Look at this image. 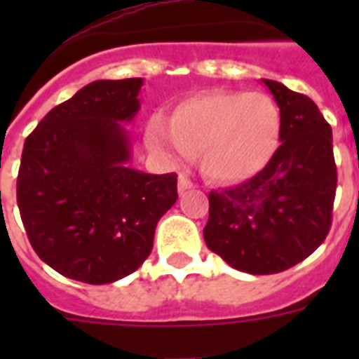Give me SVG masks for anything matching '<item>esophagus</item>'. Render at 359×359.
<instances>
[{"instance_id":"1","label":"esophagus","mask_w":359,"mask_h":359,"mask_svg":"<svg viewBox=\"0 0 359 359\" xmlns=\"http://www.w3.org/2000/svg\"><path fill=\"white\" fill-rule=\"evenodd\" d=\"M191 188H194V182H191L188 177H184V175H180V177H179V194H180V196H182L184 191L191 190Z\"/></svg>"}]
</instances>
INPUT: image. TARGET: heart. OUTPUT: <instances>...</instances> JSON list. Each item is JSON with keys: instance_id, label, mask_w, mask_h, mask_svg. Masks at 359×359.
Segmentation results:
<instances>
[{"instance_id": "heart-1", "label": "heart", "mask_w": 359, "mask_h": 359, "mask_svg": "<svg viewBox=\"0 0 359 359\" xmlns=\"http://www.w3.org/2000/svg\"><path fill=\"white\" fill-rule=\"evenodd\" d=\"M281 111L262 93L210 91L180 100L171 119L152 115L145 143L169 163L199 152L201 171L224 184L261 173L281 140Z\"/></svg>"}]
</instances>
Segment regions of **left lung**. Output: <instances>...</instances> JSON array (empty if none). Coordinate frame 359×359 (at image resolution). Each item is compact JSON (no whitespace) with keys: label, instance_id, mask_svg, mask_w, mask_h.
I'll use <instances>...</instances> for the list:
<instances>
[{"label":"left lung","instance_id":"8db88e82","mask_svg":"<svg viewBox=\"0 0 359 359\" xmlns=\"http://www.w3.org/2000/svg\"><path fill=\"white\" fill-rule=\"evenodd\" d=\"M281 111V145L244 184L210 191L203 236L208 250L240 272H283L323 244L337 186L332 128L317 104L262 80Z\"/></svg>","mask_w":359,"mask_h":359}]
</instances>
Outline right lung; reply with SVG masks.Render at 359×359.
<instances>
[{"instance_id":"add662e5","label":"right lung","mask_w":359,"mask_h":359,"mask_svg":"<svg viewBox=\"0 0 359 359\" xmlns=\"http://www.w3.org/2000/svg\"><path fill=\"white\" fill-rule=\"evenodd\" d=\"M143 78L97 80L59 104L24 143L16 199L33 250L81 283L126 278L151 255L158 219L177 201V175L130 165L123 123L141 108Z\"/></svg>"}]
</instances>
